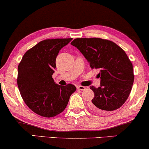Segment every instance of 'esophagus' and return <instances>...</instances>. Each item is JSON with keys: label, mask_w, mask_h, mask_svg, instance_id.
Wrapping results in <instances>:
<instances>
[{"label": "esophagus", "mask_w": 149, "mask_h": 149, "mask_svg": "<svg viewBox=\"0 0 149 149\" xmlns=\"http://www.w3.org/2000/svg\"><path fill=\"white\" fill-rule=\"evenodd\" d=\"M86 89V87H84V86H82V85H79V86H77V89H79V90H85V89Z\"/></svg>", "instance_id": "1"}]
</instances>
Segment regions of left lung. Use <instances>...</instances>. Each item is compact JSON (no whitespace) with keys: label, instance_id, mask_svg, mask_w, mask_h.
<instances>
[{"label":"left lung","instance_id":"left-lung-1","mask_svg":"<svg viewBox=\"0 0 149 149\" xmlns=\"http://www.w3.org/2000/svg\"><path fill=\"white\" fill-rule=\"evenodd\" d=\"M71 45L82 53L91 68L100 70V87H89L94 93L91 109L102 114L119 109L129 97L134 80L133 66L124 50L100 38H75Z\"/></svg>","mask_w":149,"mask_h":149}]
</instances>
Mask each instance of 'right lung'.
Segmentation results:
<instances>
[{
	"label": "right lung",
	"mask_w": 149,
	"mask_h": 149,
	"mask_svg": "<svg viewBox=\"0 0 149 149\" xmlns=\"http://www.w3.org/2000/svg\"><path fill=\"white\" fill-rule=\"evenodd\" d=\"M70 38H52L40 41L24 55L18 66L17 83L20 94L30 110L44 117H53L64 111L74 85L55 83L52 75L56 60Z\"/></svg>",
	"instance_id": "right-lung-1"
}]
</instances>
